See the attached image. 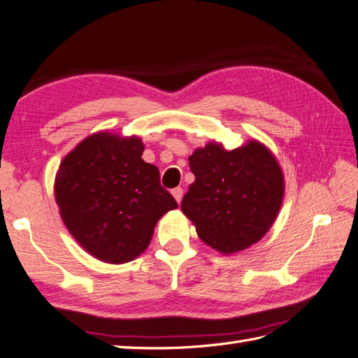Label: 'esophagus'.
Returning <instances> with one entry per match:
<instances>
[{
	"mask_svg": "<svg viewBox=\"0 0 358 358\" xmlns=\"http://www.w3.org/2000/svg\"><path fill=\"white\" fill-rule=\"evenodd\" d=\"M171 194L174 196V199H176L178 202H180V201H182V196H184V189H182L180 187L173 188V189H171Z\"/></svg>",
	"mask_w": 358,
	"mask_h": 358,
	"instance_id": "34e87169",
	"label": "esophagus"
}]
</instances>
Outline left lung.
I'll return each instance as SVG.
<instances>
[{
  "label": "left lung",
  "instance_id": "obj_1",
  "mask_svg": "<svg viewBox=\"0 0 358 358\" xmlns=\"http://www.w3.org/2000/svg\"><path fill=\"white\" fill-rule=\"evenodd\" d=\"M188 160L194 182L180 208L199 238L225 255L258 243L275 222L284 196V176L272 151L258 141L231 151L210 142Z\"/></svg>",
  "mask_w": 358,
  "mask_h": 358
}]
</instances>
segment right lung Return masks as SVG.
Segmentation results:
<instances>
[{
    "label": "right lung",
    "instance_id": "right-lung-1",
    "mask_svg": "<svg viewBox=\"0 0 358 358\" xmlns=\"http://www.w3.org/2000/svg\"><path fill=\"white\" fill-rule=\"evenodd\" d=\"M136 136L100 131L62 160L54 192L66 229L83 249L109 264L145 252L157 221L178 202L160 185L156 165L142 159Z\"/></svg>",
    "mask_w": 358,
    "mask_h": 358
}]
</instances>
